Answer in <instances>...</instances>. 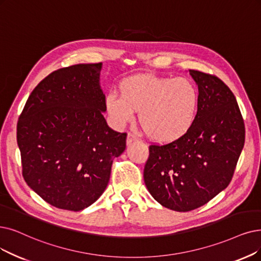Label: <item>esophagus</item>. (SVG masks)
Segmentation results:
<instances>
[{"label":"esophagus","instance_id":"esophagus-1","mask_svg":"<svg viewBox=\"0 0 261 261\" xmlns=\"http://www.w3.org/2000/svg\"><path fill=\"white\" fill-rule=\"evenodd\" d=\"M138 139H139V138L136 136V135H134V134L128 133V135H127V139H126V143H127V144H130L132 142L136 141V140H138Z\"/></svg>","mask_w":261,"mask_h":261}]
</instances>
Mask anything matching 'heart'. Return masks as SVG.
I'll return each mask as SVG.
<instances>
[{"label":"heart","instance_id":"b5f03b06","mask_svg":"<svg viewBox=\"0 0 261 261\" xmlns=\"http://www.w3.org/2000/svg\"><path fill=\"white\" fill-rule=\"evenodd\" d=\"M121 95L111 92L106 110L121 127L139 110V122L148 136L159 142H173L190 132L199 110V91L187 78L137 75L125 79Z\"/></svg>","mask_w":261,"mask_h":261}]
</instances>
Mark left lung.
Instances as JSON below:
<instances>
[{
    "label": "left lung",
    "mask_w": 261,
    "mask_h": 261,
    "mask_svg": "<svg viewBox=\"0 0 261 261\" xmlns=\"http://www.w3.org/2000/svg\"><path fill=\"white\" fill-rule=\"evenodd\" d=\"M199 91L193 127L179 140L150 145L145 186L163 206L178 212L197 209L230 183L244 147L245 128L234 95L217 77L190 69Z\"/></svg>",
    "instance_id": "1"
}]
</instances>
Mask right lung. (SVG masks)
<instances>
[{
	"mask_svg": "<svg viewBox=\"0 0 261 261\" xmlns=\"http://www.w3.org/2000/svg\"><path fill=\"white\" fill-rule=\"evenodd\" d=\"M101 63L51 72L31 93L17 125L27 184L49 204L81 211L108 185L112 162L126 148V134L103 118Z\"/></svg>",
	"mask_w": 261,
	"mask_h": 261,
	"instance_id": "obj_1",
	"label": "right lung"
}]
</instances>
